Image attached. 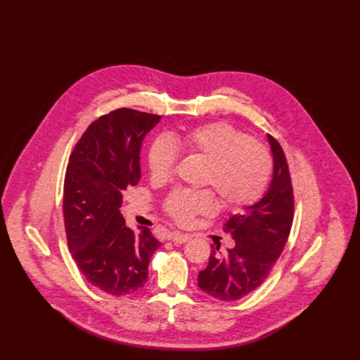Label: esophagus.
<instances>
[{
    "instance_id": "esophagus-1",
    "label": "esophagus",
    "mask_w": 360,
    "mask_h": 360,
    "mask_svg": "<svg viewBox=\"0 0 360 360\" xmlns=\"http://www.w3.org/2000/svg\"><path fill=\"white\" fill-rule=\"evenodd\" d=\"M190 235L188 233H181V232H172L167 235V240H172V243L175 244H182V243H186L188 240H190Z\"/></svg>"
}]
</instances>
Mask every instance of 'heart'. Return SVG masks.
Returning <instances> with one entry per match:
<instances>
[{
  "mask_svg": "<svg viewBox=\"0 0 360 360\" xmlns=\"http://www.w3.org/2000/svg\"><path fill=\"white\" fill-rule=\"evenodd\" d=\"M178 150L205 159L201 184L214 188L225 207L251 205L267 188L273 160L269 151L233 125L217 121L194 127L172 137L155 139L147 165L158 181L172 176ZM163 209L174 221L191 223L197 214L216 209L214 194L207 190L176 188L163 200Z\"/></svg>",
  "mask_w": 360,
  "mask_h": 360,
  "instance_id": "obj_1",
  "label": "heart"
}]
</instances>
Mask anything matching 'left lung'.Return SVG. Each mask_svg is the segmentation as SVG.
Returning <instances> with one entry per match:
<instances>
[{
	"label": "left lung",
	"mask_w": 360,
	"mask_h": 360,
	"mask_svg": "<svg viewBox=\"0 0 360 360\" xmlns=\"http://www.w3.org/2000/svg\"><path fill=\"white\" fill-rule=\"evenodd\" d=\"M274 172L270 188L260 201L247 206L224 224L235 247L212 248L205 270L198 274V286L220 301H238L266 281L281 257L290 235L294 217V194L285 153L278 140L267 135Z\"/></svg>",
	"instance_id": "1"
}]
</instances>
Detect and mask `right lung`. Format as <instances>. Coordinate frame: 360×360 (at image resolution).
I'll list each match as a JSON object with an SVG mask.
<instances>
[{
  "instance_id": "1",
  "label": "right lung",
  "mask_w": 360,
  "mask_h": 360,
  "mask_svg": "<svg viewBox=\"0 0 360 360\" xmlns=\"http://www.w3.org/2000/svg\"><path fill=\"white\" fill-rule=\"evenodd\" d=\"M162 119L121 108L93 121L70 155L63 217L71 257L87 282L110 295L140 290L160 243L135 233L120 213L122 191L140 181V147Z\"/></svg>"
}]
</instances>
